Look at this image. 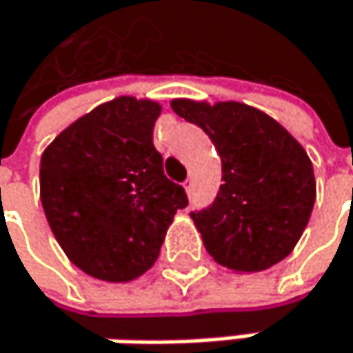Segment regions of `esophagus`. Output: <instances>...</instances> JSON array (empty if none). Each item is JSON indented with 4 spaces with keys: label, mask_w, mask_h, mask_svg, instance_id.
<instances>
[{
    "label": "esophagus",
    "mask_w": 353,
    "mask_h": 353,
    "mask_svg": "<svg viewBox=\"0 0 353 353\" xmlns=\"http://www.w3.org/2000/svg\"><path fill=\"white\" fill-rule=\"evenodd\" d=\"M183 187H185L187 195H191V189H193V183H191V179H187V181L183 183Z\"/></svg>",
    "instance_id": "34e87169"
}]
</instances>
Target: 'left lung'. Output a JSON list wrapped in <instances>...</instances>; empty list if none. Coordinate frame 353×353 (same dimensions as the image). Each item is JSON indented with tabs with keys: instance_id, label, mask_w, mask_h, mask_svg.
I'll list each match as a JSON object with an SVG mask.
<instances>
[{
	"instance_id": "left-lung-1",
	"label": "left lung",
	"mask_w": 353,
	"mask_h": 353,
	"mask_svg": "<svg viewBox=\"0 0 353 353\" xmlns=\"http://www.w3.org/2000/svg\"><path fill=\"white\" fill-rule=\"evenodd\" d=\"M176 115L199 125L221 158L219 193L191 213L213 260L234 272H260L301 240L317 197L311 158L264 111L240 101L172 99Z\"/></svg>"
}]
</instances>
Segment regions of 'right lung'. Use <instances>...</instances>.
<instances>
[{"mask_svg":"<svg viewBox=\"0 0 353 353\" xmlns=\"http://www.w3.org/2000/svg\"><path fill=\"white\" fill-rule=\"evenodd\" d=\"M162 105L130 95L63 130L40 158V201L66 258L105 283L154 266L185 189L164 176L152 130Z\"/></svg>","mask_w":353,"mask_h":353,"instance_id":"add662e5","label":"right lung"}]
</instances>
